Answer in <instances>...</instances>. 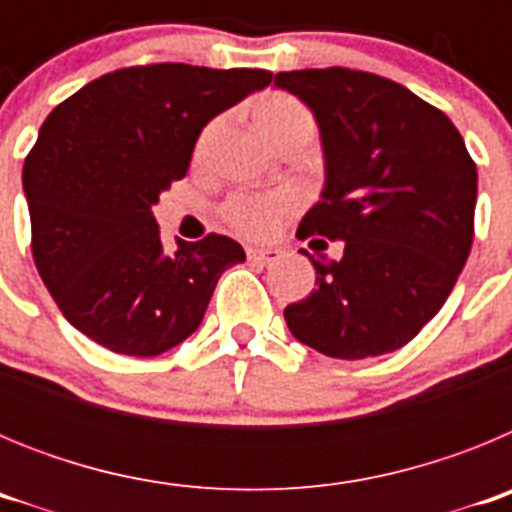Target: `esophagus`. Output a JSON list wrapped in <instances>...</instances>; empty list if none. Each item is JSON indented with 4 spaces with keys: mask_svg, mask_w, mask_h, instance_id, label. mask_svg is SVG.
I'll use <instances>...</instances> for the list:
<instances>
[{
    "mask_svg": "<svg viewBox=\"0 0 512 512\" xmlns=\"http://www.w3.org/2000/svg\"><path fill=\"white\" fill-rule=\"evenodd\" d=\"M248 261L253 264H274V261L282 259V251L279 248H248Z\"/></svg>",
    "mask_w": 512,
    "mask_h": 512,
    "instance_id": "34e87169",
    "label": "esophagus"
}]
</instances>
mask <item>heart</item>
Returning a JSON list of instances; mask_svg holds the SVG:
<instances>
[{
	"label": "heart",
	"instance_id": "1",
	"mask_svg": "<svg viewBox=\"0 0 512 512\" xmlns=\"http://www.w3.org/2000/svg\"><path fill=\"white\" fill-rule=\"evenodd\" d=\"M256 122L266 138H277L284 130H292L297 125H312L310 112L289 94H271L261 99L256 107ZM207 140V135H205ZM202 140V143H205ZM292 202L282 194H269V197H235L225 207L230 223L241 233L248 235H269L277 228L279 220L289 212Z\"/></svg>",
	"mask_w": 512,
	"mask_h": 512
}]
</instances>
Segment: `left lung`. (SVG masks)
Segmentation results:
<instances>
[{
	"mask_svg": "<svg viewBox=\"0 0 512 512\" xmlns=\"http://www.w3.org/2000/svg\"><path fill=\"white\" fill-rule=\"evenodd\" d=\"M274 87L310 107L323 148V192L297 238L343 241L338 261L302 251L318 289L284 307L289 333L330 359L397 351L441 310L472 251L477 166L464 138L366 71H282Z\"/></svg>",
	"mask_w": 512,
	"mask_h": 512,
	"instance_id": "obj_1",
	"label": "left lung"
}]
</instances>
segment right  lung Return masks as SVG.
Here are the masks:
<instances>
[{"label": "right lung", "instance_id": "add662e5", "mask_svg": "<svg viewBox=\"0 0 512 512\" xmlns=\"http://www.w3.org/2000/svg\"><path fill=\"white\" fill-rule=\"evenodd\" d=\"M269 84L264 69L153 63L99 76L45 117L22 189L38 274L76 330L158 356L200 328L246 251L217 233L166 251L151 207L187 174L207 122Z\"/></svg>", "mask_w": 512, "mask_h": 512}]
</instances>
